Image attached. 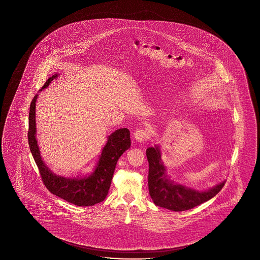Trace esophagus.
<instances>
[{
	"instance_id": "34e87169",
	"label": "esophagus",
	"mask_w": 260,
	"mask_h": 260,
	"mask_svg": "<svg viewBox=\"0 0 260 260\" xmlns=\"http://www.w3.org/2000/svg\"><path fill=\"white\" fill-rule=\"evenodd\" d=\"M134 137L136 141L141 143V142L146 141L148 139L149 134H148L147 131L140 128V129H137V131L134 132Z\"/></svg>"
}]
</instances>
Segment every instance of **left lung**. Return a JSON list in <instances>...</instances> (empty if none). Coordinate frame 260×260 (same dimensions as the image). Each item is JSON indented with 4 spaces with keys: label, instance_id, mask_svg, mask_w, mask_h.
I'll list each match as a JSON object with an SVG mask.
<instances>
[{
    "label": "left lung",
    "instance_id": "8db88e82",
    "mask_svg": "<svg viewBox=\"0 0 260 260\" xmlns=\"http://www.w3.org/2000/svg\"><path fill=\"white\" fill-rule=\"evenodd\" d=\"M146 154L149 161L150 196L153 203L159 207L174 212L187 211L215 197L225 185L223 181L211 189L197 190L176 184L167 175L158 146L147 149Z\"/></svg>",
    "mask_w": 260,
    "mask_h": 260
}]
</instances>
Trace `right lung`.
<instances>
[{
    "instance_id": "right-lung-1",
    "label": "right lung",
    "mask_w": 260,
    "mask_h": 260,
    "mask_svg": "<svg viewBox=\"0 0 260 260\" xmlns=\"http://www.w3.org/2000/svg\"><path fill=\"white\" fill-rule=\"evenodd\" d=\"M59 74H54L48 78L40 89L42 91L57 78ZM38 94L35 95L30 103L28 117V145L32 156L39 169L40 175L47 189L56 197H61L71 204L87 207L102 202L108 196L113 173L120 156L131 147L129 131L119 128L108 137V141L103 148L98 163L93 173L85 177L68 178L52 173L40 154L38 143L36 140V121L35 108Z\"/></svg>"
}]
</instances>
